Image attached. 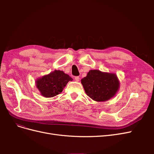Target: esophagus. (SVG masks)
Instances as JSON below:
<instances>
[{"instance_id": "1", "label": "esophagus", "mask_w": 154, "mask_h": 154, "mask_svg": "<svg viewBox=\"0 0 154 154\" xmlns=\"http://www.w3.org/2000/svg\"><path fill=\"white\" fill-rule=\"evenodd\" d=\"M74 80L76 82H79V80H80V78H79V76H76L74 78Z\"/></svg>"}]
</instances>
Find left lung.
I'll use <instances>...</instances> for the list:
<instances>
[{"instance_id":"obj_1","label":"left lung","mask_w":154,"mask_h":154,"mask_svg":"<svg viewBox=\"0 0 154 154\" xmlns=\"http://www.w3.org/2000/svg\"><path fill=\"white\" fill-rule=\"evenodd\" d=\"M87 95L96 101H105L115 96L119 82L114 73L91 70L81 80Z\"/></svg>"}]
</instances>
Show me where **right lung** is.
Wrapping results in <instances>:
<instances>
[{
	"mask_svg": "<svg viewBox=\"0 0 154 154\" xmlns=\"http://www.w3.org/2000/svg\"><path fill=\"white\" fill-rule=\"evenodd\" d=\"M72 78L62 71L55 70L49 74L37 79L36 85L40 94L45 97H51L60 94L67 83Z\"/></svg>",
	"mask_w": 154,
	"mask_h": 154,
	"instance_id": "obj_1",
	"label": "right lung"
}]
</instances>
